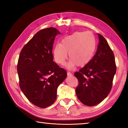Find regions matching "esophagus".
<instances>
[{
	"instance_id": "esophagus-1",
	"label": "esophagus",
	"mask_w": 128,
	"mask_h": 128,
	"mask_svg": "<svg viewBox=\"0 0 128 128\" xmlns=\"http://www.w3.org/2000/svg\"><path fill=\"white\" fill-rule=\"evenodd\" d=\"M67 75H68V76H72V74L69 72H67Z\"/></svg>"
}]
</instances>
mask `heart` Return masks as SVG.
Here are the masks:
<instances>
[{
    "instance_id": "1",
    "label": "heart",
    "mask_w": 128,
    "mask_h": 128,
    "mask_svg": "<svg viewBox=\"0 0 128 128\" xmlns=\"http://www.w3.org/2000/svg\"><path fill=\"white\" fill-rule=\"evenodd\" d=\"M96 48V39L91 32H76L62 39L60 44L55 46L53 56L56 63L64 66L68 58V69L77 66L82 67L91 61Z\"/></svg>"
}]
</instances>
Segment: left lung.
<instances>
[{"label": "left lung", "instance_id": "obj_1", "mask_svg": "<svg viewBox=\"0 0 128 128\" xmlns=\"http://www.w3.org/2000/svg\"><path fill=\"white\" fill-rule=\"evenodd\" d=\"M99 43L88 63L75 72L78 81L76 96L84 104L94 106L106 98L111 90L116 68L114 55L104 37L98 34Z\"/></svg>", "mask_w": 128, "mask_h": 128}]
</instances>
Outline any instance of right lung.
Instances as JSON below:
<instances>
[{"label":"right lung","instance_id":"add662e5","mask_svg":"<svg viewBox=\"0 0 128 128\" xmlns=\"http://www.w3.org/2000/svg\"><path fill=\"white\" fill-rule=\"evenodd\" d=\"M60 32L49 28L39 31L24 46L17 70L19 85L32 104L40 108L52 105L59 85L66 78V71L53 61L54 38Z\"/></svg>","mask_w":128,"mask_h":128}]
</instances>
